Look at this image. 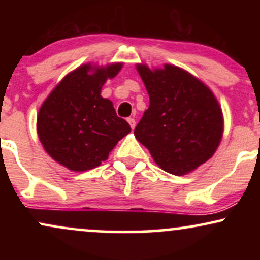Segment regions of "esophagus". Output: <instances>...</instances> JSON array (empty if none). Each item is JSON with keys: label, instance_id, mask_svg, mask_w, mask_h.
<instances>
[{"label": "esophagus", "instance_id": "esophagus-1", "mask_svg": "<svg viewBox=\"0 0 260 260\" xmlns=\"http://www.w3.org/2000/svg\"><path fill=\"white\" fill-rule=\"evenodd\" d=\"M128 123H129V126L132 129H134V127H136V121H134V118H128Z\"/></svg>", "mask_w": 260, "mask_h": 260}]
</instances>
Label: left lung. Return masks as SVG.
I'll list each match as a JSON object with an SVG mask.
<instances>
[{
    "label": "left lung",
    "instance_id": "8db88e82",
    "mask_svg": "<svg viewBox=\"0 0 260 260\" xmlns=\"http://www.w3.org/2000/svg\"><path fill=\"white\" fill-rule=\"evenodd\" d=\"M150 104L134 129L157 166L183 176L213 156L221 142L223 116L213 91L174 64H137Z\"/></svg>",
    "mask_w": 260,
    "mask_h": 260
}]
</instances>
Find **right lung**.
Wrapping results in <instances>:
<instances>
[{"label":"right lung","instance_id":"add662e5","mask_svg":"<svg viewBox=\"0 0 260 260\" xmlns=\"http://www.w3.org/2000/svg\"><path fill=\"white\" fill-rule=\"evenodd\" d=\"M122 66H79L45 99L37 118L38 136L59 165L77 172L98 168L131 132L128 122L116 115L112 101L101 96L103 85Z\"/></svg>","mask_w":260,"mask_h":260}]
</instances>
